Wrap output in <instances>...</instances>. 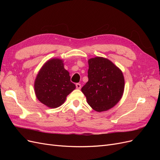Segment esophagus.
<instances>
[{"instance_id": "esophagus-1", "label": "esophagus", "mask_w": 160, "mask_h": 160, "mask_svg": "<svg viewBox=\"0 0 160 160\" xmlns=\"http://www.w3.org/2000/svg\"><path fill=\"white\" fill-rule=\"evenodd\" d=\"M81 88V85L80 83H76V88L78 89H80Z\"/></svg>"}]
</instances>
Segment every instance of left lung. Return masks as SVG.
I'll list each match as a JSON object with an SVG mask.
<instances>
[{
    "label": "left lung",
    "mask_w": 160,
    "mask_h": 160,
    "mask_svg": "<svg viewBox=\"0 0 160 160\" xmlns=\"http://www.w3.org/2000/svg\"><path fill=\"white\" fill-rule=\"evenodd\" d=\"M88 81L81 88L88 104L96 111H107L117 104L124 90L122 71L103 57L90 59Z\"/></svg>",
    "instance_id": "8db88e82"
}]
</instances>
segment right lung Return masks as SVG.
Masks as SVG:
<instances>
[{"instance_id":"add662e5","label":"right lung","mask_w":160,"mask_h":160,"mask_svg":"<svg viewBox=\"0 0 160 160\" xmlns=\"http://www.w3.org/2000/svg\"><path fill=\"white\" fill-rule=\"evenodd\" d=\"M62 61L52 59L47 61L38 72L35 82L37 99L51 108L59 107L67 96L75 89Z\"/></svg>"}]
</instances>
